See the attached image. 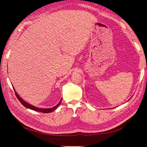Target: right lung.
Returning <instances> with one entry per match:
<instances>
[{
	"label": "right lung",
	"mask_w": 147,
	"mask_h": 147,
	"mask_svg": "<svg viewBox=\"0 0 147 147\" xmlns=\"http://www.w3.org/2000/svg\"><path fill=\"white\" fill-rule=\"evenodd\" d=\"M13 90H14L15 93H16V96L17 97L18 99L20 100V102H21V103L23 104L25 107L28 108V109H31V110H35V111H37V112H42V113H50V112H52L53 111H54L57 107H58L59 105L61 104V100H60V102H59L58 104H57L56 106L53 107L52 108H48V109H40V108H38V107H36L35 106H33L32 105H30L29 104H28V102H25L23 99L21 98V97H20L19 96V95L17 94V92H16V91L15 90V88L14 87H13Z\"/></svg>",
	"instance_id": "1"
}]
</instances>
